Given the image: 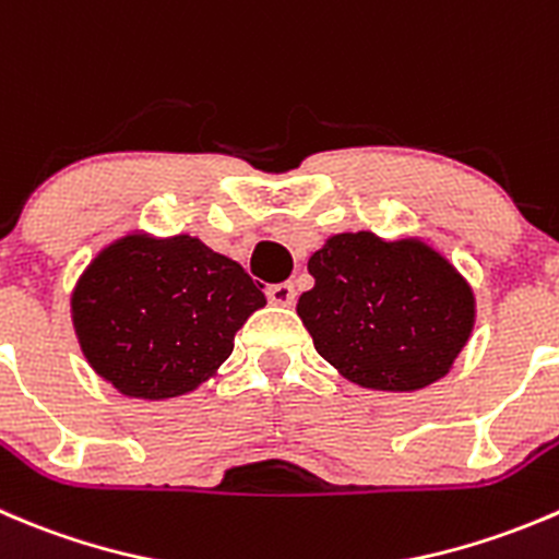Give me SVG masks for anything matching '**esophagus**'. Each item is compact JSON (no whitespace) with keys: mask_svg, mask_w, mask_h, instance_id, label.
Masks as SVG:
<instances>
[{"mask_svg":"<svg viewBox=\"0 0 559 559\" xmlns=\"http://www.w3.org/2000/svg\"><path fill=\"white\" fill-rule=\"evenodd\" d=\"M295 286L289 284V281H284V284H273V286H267V300L273 302V306H284V308H289L292 302H295Z\"/></svg>","mask_w":559,"mask_h":559,"instance_id":"esophagus-1","label":"esophagus"}]
</instances>
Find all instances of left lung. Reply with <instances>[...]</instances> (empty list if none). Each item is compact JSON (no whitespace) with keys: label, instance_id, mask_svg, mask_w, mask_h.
Here are the masks:
<instances>
[{"label":"left lung","instance_id":"1","mask_svg":"<svg viewBox=\"0 0 559 559\" xmlns=\"http://www.w3.org/2000/svg\"><path fill=\"white\" fill-rule=\"evenodd\" d=\"M297 302L319 355L360 388L409 393L451 371L475 324L473 286L417 237L333 235Z\"/></svg>","mask_w":559,"mask_h":559}]
</instances>
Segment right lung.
Returning a JSON list of instances; mask_svg holds the SVG:
<instances>
[{
    "instance_id": "right-lung-1",
    "label": "right lung",
    "mask_w": 559,
    "mask_h": 559,
    "mask_svg": "<svg viewBox=\"0 0 559 559\" xmlns=\"http://www.w3.org/2000/svg\"><path fill=\"white\" fill-rule=\"evenodd\" d=\"M262 284L188 235H124L81 273L70 313L86 362L130 399L164 401L207 382L264 306Z\"/></svg>"
}]
</instances>
